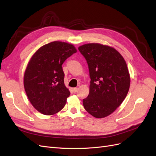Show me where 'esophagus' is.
I'll use <instances>...</instances> for the list:
<instances>
[{
	"label": "esophagus",
	"mask_w": 156,
	"mask_h": 156,
	"mask_svg": "<svg viewBox=\"0 0 156 156\" xmlns=\"http://www.w3.org/2000/svg\"><path fill=\"white\" fill-rule=\"evenodd\" d=\"M78 89L76 88V87H75V88H73V91L74 93H76V92L78 91Z\"/></svg>",
	"instance_id": "1"
}]
</instances>
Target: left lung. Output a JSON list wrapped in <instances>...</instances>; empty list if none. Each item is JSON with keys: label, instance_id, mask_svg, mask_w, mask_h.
Instances as JSON below:
<instances>
[{"label": "left lung", "instance_id": "obj_1", "mask_svg": "<svg viewBox=\"0 0 156 156\" xmlns=\"http://www.w3.org/2000/svg\"><path fill=\"white\" fill-rule=\"evenodd\" d=\"M78 50L86 59L91 78L83 107L94 117H107L122 104L129 91L126 63L117 50L107 45L88 43Z\"/></svg>", "mask_w": 156, "mask_h": 156}]
</instances>
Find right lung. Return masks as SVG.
I'll use <instances>...</instances> for the list:
<instances>
[{
  "mask_svg": "<svg viewBox=\"0 0 156 156\" xmlns=\"http://www.w3.org/2000/svg\"><path fill=\"white\" fill-rule=\"evenodd\" d=\"M77 52L72 44L53 41L40 47L30 60L24 74V87L34 108L45 115L63 108L70 91L64 83L62 64Z\"/></svg>",
  "mask_w": 156,
  "mask_h": 156,
  "instance_id": "right-lung-1",
  "label": "right lung"
}]
</instances>
